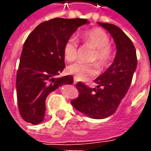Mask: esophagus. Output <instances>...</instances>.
Segmentation results:
<instances>
[{
    "mask_svg": "<svg viewBox=\"0 0 151 151\" xmlns=\"http://www.w3.org/2000/svg\"><path fill=\"white\" fill-rule=\"evenodd\" d=\"M77 82H78V81H77V79H76V78L73 79V83H74V84H77Z\"/></svg>",
    "mask_w": 151,
    "mask_h": 151,
    "instance_id": "obj_1",
    "label": "esophagus"
}]
</instances>
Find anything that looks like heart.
<instances>
[{"label": "heart", "instance_id": "b5f03b06", "mask_svg": "<svg viewBox=\"0 0 151 151\" xmlns=\"http://www.w3.org/2000/svg\"><path fill=\"white\" fill-rule=\"evenodd\" d=\"M82 41L89 46L95 48V52L91 57V61H97L101 68L106 67L111 60V49L110 47V38L104 30L100 28H92L84 31L81 35ZM78 43L74 36L69 37L64 45V56L67 61H73L78 56ZM68 71L78 80H87L98 74L96 64L78 61L68 67Z\"/></svg>", "mask_w": 151, "mask_h": 151}]
</instances>
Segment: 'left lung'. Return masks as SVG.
<instances>
[{
	"label": "left lung",
	"mask_w": 151,
	"mask_h": 151,
	"mask_svg": "<svg viewBox=\"0 0 151 151\" xmlns=\"http://www.w3.org/2000/svg\"><path fill=\"white\" fill-rule=\"evenodd\" d=\"M113 38L116 54L113 63L95 80L96 88L82 82L76 87L78 97L71 101L78 111L93 119H104L116 111L129 88L137 64L135 47L122 30L116 25L98 22Z\"/></svg>",
	"instance_id": "1"
}]
</instances>
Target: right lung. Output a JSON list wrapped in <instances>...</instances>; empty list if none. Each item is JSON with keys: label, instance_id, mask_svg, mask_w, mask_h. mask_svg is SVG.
Returning <instances> with one entry per match:
<instances>
[{"label": "right lung", "instance_id": "1", "mask_svg": "<svg viewBox=\"0 0 151 151\" xmlns=\"http://www.w3.org/2000/svg\"><path fill=\"white\" fill-rule=\"evenodd\" d=\"M89 22L82 18H56L40 23L28 35L16 80L18 110L25 121L41 123L47 95L60 86L73 82L71 75L57 78L65 67L64 45L79 27Z\"/></svg>", "mask_w": 151, "mask_h": 151}]
</instances>
